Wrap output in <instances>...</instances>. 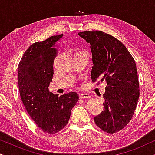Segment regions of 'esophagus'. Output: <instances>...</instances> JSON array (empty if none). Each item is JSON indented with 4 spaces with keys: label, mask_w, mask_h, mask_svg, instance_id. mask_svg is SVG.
<instances>
[{
    "label": "esophagus",
    "mask_w": 155,
    "mask_h": 155,
    "mask_svg": "<svg viewBox=\"0 0 155 155\" xmlns=\"http://www.w3.org/2000/svg\"><path fill=\"white\" fill-rule=\"evenodd\" d=\"M79 97L80 99H88L90 98V95L87 93H81L79 94Z\"/></svg>",
    "instance_id": "34e87169"
}]
</instances>
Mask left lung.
<instances>
[{
    "label": "left lung",
    "mask_w": 155,
    "mask_h": 155,
    "mask_svg": "<svg viewBox=\"0 0 155 155\" xmlns=\"http://www.w3.org/2000/svg\"><path fill=\"white\" fill-rule=\"evenodd\" d=\"M78 35L91 44L92 82L106 80L107 84L104 110L94 117L95 124L106 133L118 132L130 121L140 96L134 58L122 42L109 34L92 30Z\"/></svg>",
    "instance_id": "1"
}]
</instances>
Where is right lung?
<instances>
[{
    "label": "right lung",
    "instance_id": "right-lung-1",
    "mask_svg": "<svg viewBox=\"0 0 155 155\" xmlns=\"http://www.w3.org/2000/svg\"><path fill=\"white\" fill-rule=\"evenodd\" d=\"M63 35L35 42L27 48L18 65V86L27 113L43 132L54 134L65 128L73 107L78 101L76 92L58 96L48 91L54 75V60Z\"/></svg>",
    "mask_w": 155,
    "mask_h": 155
}]
</instances>
